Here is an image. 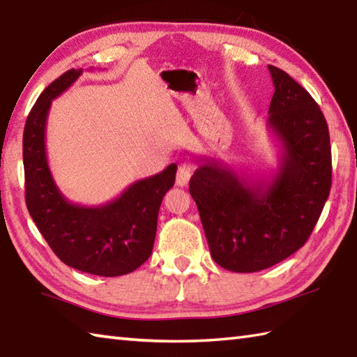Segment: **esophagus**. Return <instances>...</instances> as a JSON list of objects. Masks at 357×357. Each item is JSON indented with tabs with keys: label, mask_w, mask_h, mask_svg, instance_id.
<instances>
[{
	"label": "esophagus",
	"mask_w": 357,
	"mask_h": 357,
	"mask_svg": "<svg viewBox=\"0 0 357 357\" xmlns=\"http://www.w3.org/2000/svg\"><path fill=\"white\" fill-rule=\"evenodd\" d=\"M192 171L194 169H192L191 165H188V163L180 165L178 169H177V177H176L177 185L178 186H186L189 178H191V176H192Z\"/></svg>",
	"instance_id": "esophagus-1"
}]
</instances>
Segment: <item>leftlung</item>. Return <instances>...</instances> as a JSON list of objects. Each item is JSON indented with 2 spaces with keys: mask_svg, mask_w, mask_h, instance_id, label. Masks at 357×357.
<instances>
[{
  "mask_svg": "<svg viewBox=\"0 0 357 357\" xmlns=\"http://www.w3.org/2000/svg\"><path fill=\"white\" fill-rule=\"evenodd\" d=\"M274 84L268 129L280 143L279 168L252 180L227 163L203 160L189 180L211 256L225 270L256 273L301 250L331 189V146L321 107L287 72L268 66Z\"/></svg>",
  "mask_w": 357,
  "mask_h": 357,
  "instance_id": "obj_1",
  "label": "left lung"
}]
</instances>
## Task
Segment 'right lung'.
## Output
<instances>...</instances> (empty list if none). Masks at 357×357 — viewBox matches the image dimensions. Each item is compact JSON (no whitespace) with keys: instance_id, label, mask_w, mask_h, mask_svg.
Instances as JSON below:
<instances>
[{"instance_id":"add662e5","label":"right lung","mask_w":357,"mask_h":357,"mask_svg":"<svg viewBox=\"0 0 357 357\" xmlns=\"http://www.w3.org/2000/svg\"><path fill=\"white\" fill-rule=\"evenodd\" d=\"M82 74L83 69H70L50 83L26 120V205L36 228L63 264L83 273L117 278L132 273L149 259L158 209L176 181L177 165L135 181L105 205L82 206L64 197L49 169L46 121L52 100Z\"/></svg>"}]
</instances>
